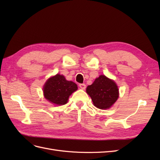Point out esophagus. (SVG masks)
Instances as JSON below:
<instances>
[{
    "label": "esophagus",
    "instance_id": "1",
    "mask_svg": "<svg viewBox=\"0 0 160 160\" xmlns=\"http://www.w3.org/2000/svg\"><path fill=\"white\" fill-rule=\"evenodd\" d=\"M79 88L81 89H85L86 88V85L84 83H81V84H79Z\"/></svg>",
    "mask_w": 160,
    "mask_h": 160
}]
</instances>
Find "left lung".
I'll return each instance as SVG.
<instances>
[{"label":"left lung","instance_id":"1","mask_svg":"<svg viewBox=\"0 0 160 160\" xmlns=\"http://www.w3.org/2000/svg\"><path fill=\"white\" fill-rule=\"evenodd\" d=\"M93 105L101 109H109L119 98V89L115 82L101 75L86 89Z\"/></svg>","mask_w":160,"mask_h":160}]
</instances>
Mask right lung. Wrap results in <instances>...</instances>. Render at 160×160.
Here are the masks:
<instances>
[{
  "instance_id": "obj_1",
  "label": "right lung",
  "mask_w": 160,
  "mask_h": 160,
  "mask_svg": "<svg viewBox=\"0 0 160 160\" xmlns=\"http://www.w3.org/2000/svg\"><path fill=\"white\" fill-rule=\"evenodd\" d=\"M77 90V84L66 80L63 75L59 74L50 77L43 87L45 99L58 105L66 104L69 96Z\"/></svg>"
}]
</instances>
